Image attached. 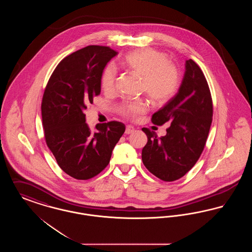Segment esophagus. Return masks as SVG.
<instances>
[{
	"instance_id": "1",
	"label": "esophagus",
	"mask_w": 252,
	"mask_h": 252,
	"mask_svg": "<svg viewBox=\"0 0 252 252\" xmlns=\"http://www.w3.org/2000/svg\"><path fill=\"white\" fill-rule=\"evenodd\" d=\"M135 131V128L132 126H126V135H129V134H132L133 132Z\"/></svg>"
}]
</instances>
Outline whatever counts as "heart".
Segmentation results:
<instances>
[{"mask_svg":"<svg viewBox=\"0 0 252 252\" xmlns=\"http://www.w3.org/2000/svg\"><path fill=\"white\" fill-rule=\"evenodd\" d=\"M167 56L153 49L134 51L126 55L121 64L128 71L142 77V91L158 105L169 102L180 90V73L179 69L168 62ZM116 69L108 64L102 71L100 86L103 92L113 90L116 79ZM147 109L143 100H134L123 103L118 108L121 115L126 118H135Z\"/></svg>","mask_w":252,"mask_h":252,"instance_id":"heart-1","label":"heart"}]
</instances>
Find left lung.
Returning <instances> with one entry per match:
<instances>
[{"label": "left lung", "instance_id": "8db88e82", "mask_svg": "<svg viewBox=\"0 0 252 252\" xmlns=\"http://www.w3.org/2000/svg\"><path fill=\"white\" fill-rule=\"evenodd\" d=\"M179 93L152 115V123H171L166 135L144 127L147 143L143 148L144 166L163 181L182 178L196 163L203 151L213 121V100L200 67L186 60Z\"/></svg>", "mask_w": 252, "mask_h": 252}]
</instances>
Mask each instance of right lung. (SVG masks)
Returning <instances> with one entry per match:
<instances>
[{
    "label": "right lung",
    "mask_w": 252,
    "mask_h": 252,
    "mask_svg": "<svg viewBox=\"0 0 252 252\" xmlns=\"http://www.w3.org/2000/svg\"><path fill=\"white\" fill-rule=\"evenodd\" d=\"M118 53L90 45L60 61L49 78L41 102L45 142L67 175L87 180L108 166L114 146L126 130L123 123L98 124L93 130L85 109L100 94V76Z\"/></svg>",
    "instance_id": "1"
}]
</instances>
